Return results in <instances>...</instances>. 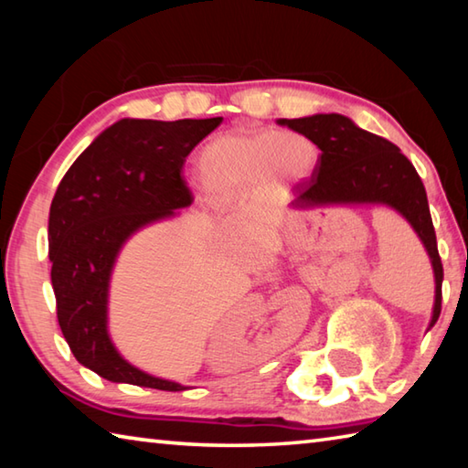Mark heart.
<instances>
[{
	"mask_svg": "<svg viewBox=\"0 0 468 468\" xmlns=\"http://www.w3.org/2000/svg\"><path fill=\"white\" fill-rule=\"evenodd\" d=\"M315 146L297 132H227L196 158L197 181L210 200H233L262 184L310 176Z\"/></svg>",
	"mask_w": 468,
	"mask_h": 468,
	"instance_id": "obj_1",
	"label": "heart"
}]
</instances>
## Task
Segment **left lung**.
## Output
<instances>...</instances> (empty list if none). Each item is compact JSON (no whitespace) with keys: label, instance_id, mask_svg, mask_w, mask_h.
Here are the masks:
<instances>
[{"label":"left lung","instance_id":"obj_1","mask_svg":"<svg viewBox=\"0 0 468 468\" xmlns=\"http://www.w3.org/2000/svg\"><path fill=\"white\" fill-rule=\"evenodd\" d=\"M320 148L312 177L292 187L291 208L314 206H388L409 220L430 256L435 297L430 328L441 312L443 268L421 177L399 146L361 130L338 113L279 120Z\"/></svg>","mask_w":468,"mask_h":468}]
</instances>
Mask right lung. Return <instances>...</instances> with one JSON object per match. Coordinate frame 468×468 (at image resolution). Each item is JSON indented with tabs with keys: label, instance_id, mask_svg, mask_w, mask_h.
Returning <instances> with one entry per match:
<instances>
[{
	"label": "right lung",
	"instance_id": "right-lung-1",
	"mask_svg": "<svg viewBox=\"0 0 468 468\" xmlns=\"http://www.w3.org/2000/svg\"><path fill=\"white\" fill-rule=\"evenodd\" d=\"M220 122L120 120L76 158L53 196L49 260L59 328L78 363L109 382L186 390L117 351L109 336V282L133 233L194 202L181 167Z\"/></svg>",
	"mask_w": 468,
	"mask_h": 468
}]
</instances>
